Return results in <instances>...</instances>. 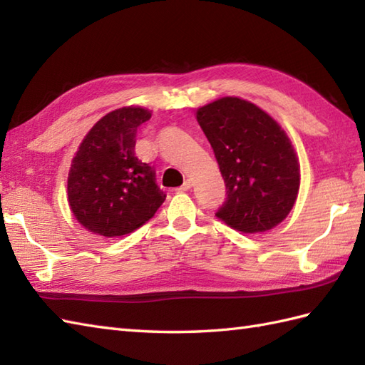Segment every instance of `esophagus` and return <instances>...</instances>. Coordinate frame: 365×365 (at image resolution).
<instances>
[{
  "mask_svg": "<svg viewBox=\"0 0 365 365\" xmlns=\"http://www.w3.org/2000/svg\"><path fill=\"white\" fill-rule=\"evenodd\" d=\"M191 187H192L191 180H185V182H183V185H182V187H180V188H177V191H188Z\"/></svg>",
  "mask_w": 365,
  "mask_h": 365,
  "instance_id": "34e87169",
  "label": "esophagus"
}]
</instances>
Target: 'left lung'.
Masks as SVG:
<instances>
[{
    "instance_id": "8db88e82",
    "label": "left lung",
    "mask_w": 365,
    "mask_h": 365,
    "mask_svg": "<svg viewBox=\"0 0 365 365\" xmlns=\"http://www.w3.org/2000/svg\"><path fill=\"white\" fill-rule=\"evenodd\" d=\"M196 119L227 190L216 218L245 234L277 226L299 190V165L284 130L259 106L238 97L199 108Z\"/></svg>"
}]
</instances>
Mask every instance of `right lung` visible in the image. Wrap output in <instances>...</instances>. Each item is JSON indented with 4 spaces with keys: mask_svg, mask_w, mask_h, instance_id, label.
<instances>
[{
    "mask_svg": "<svg viewBox=\"0 0 365 365\" xmlns=\"http://www.w3.org/2000/svg\"><path fill=\"white\" fill-rule=\"evenodd\" d=\"M150 115L144 108H119L103 115L80 144L68 173V204L94 234H131L165 202L155 169L135 153L138 127Z\"/></svg>",
    "mask_w": 365,
    "mask_h": 365,
    "instance_id": "obj_1",
    "label": "right lung"
}]
</instances>
